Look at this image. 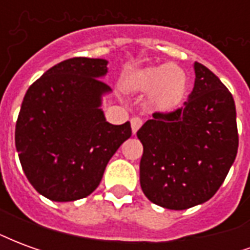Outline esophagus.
Wrapping results in <instances>:
<instances>
[{"label":"esophagus","instance_id":"1","mask_svg":"<svg viewBox=\"0 0 250 250\" xmlns=\"http://www.w3.org/2000/svg\"><path fill=\"white\" fill-rule=\"evenodd\" d=\"M142 125H143V122H142L141 118H132L131 119V128H132V134L135 135L138 130L141 128Z\"/></svg>","mask_w":250,"mask_h":250}]
</instances>
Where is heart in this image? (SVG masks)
<instances>
[{
	"label": "heart",
	"instance_id": "1",
	"mask_svg": "<svg viewBox=\"0 0 250 250\" xmlns=\"http://www.w3.org/2000/svg\"><path fill=\"white\" fill-rule=\"evenodd\" d=\"M128 91L150 93L152 107L170 114L182 107L188 93V76L179 66L171 64L141 68L125 77Z\"/></svg>",
	"mask_w": 250,
	"mask_h": 250
}]
</instances>
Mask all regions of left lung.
<instances>
[{
	"label": "left lung",
	"instance_id": "1",
	"mask_svg": "<svg viewBox=\"0 0 250 250\" xmlns=\"http://www.w3.org/2000/svg\"><path fill=\"white\" fill-rule=\"evenodd\" d=\"M193 92L182 108L152 114L138 131L141 188L152 204L185 210L209 201L238 150L236 104L206 66L194 62Z\"/></svg>",
	"mask_w": 250,
	"mask_h": 250
}]
</instances>
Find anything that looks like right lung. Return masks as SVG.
Here are the masks:
<instances>
[{
  "mask_svg": "<svg viewBox=\"0 0 250 250\" xmlns=\"http://www.w3.org/2000/svg\"><path fill=\"white\" fill-rule=\"evenodd\" d=\"M108 62L73 57L52 66L25 93L16 123V148L30 185L48 199L68 202L98 188L130 122L105 120L102 80Z\"/></svg>",
  "mask_w": 250,
  "mask_h": 250,
  "instance_id": "obj_1",
  "label": "right lung"
}]
</instances>
